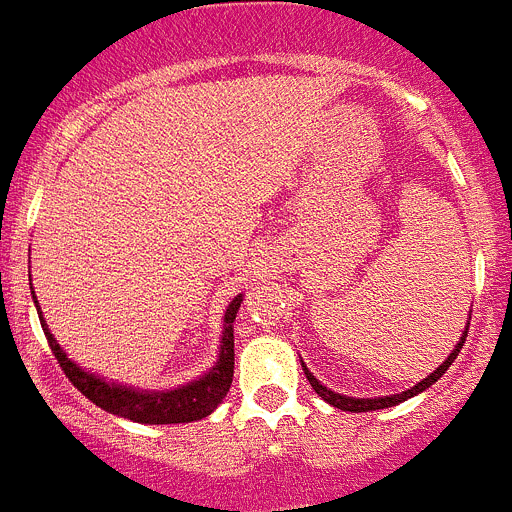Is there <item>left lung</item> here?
<instances>
[{"mask_svg": "<svg viewBox=\"0 0 512 512\" xmlns=\"http://www.w3.org/2000/svg\"><path fill=\"white\" fill-rule=\"evenodd\" d=\"M467 330H470V322H467ZM467 330L462 332V340L457 342V348H454L452 353H449V358L444 360V363L439 365V368L434 370V373H431L429 378H424V381H421V383H416V386L409 388V391L396 393V396H383V398H350V396H340V393H335V391H330V388L322 386V383L317 381V378H314L312 373H309L307 365H304V363H302V370H304V375H307L309 386H312L314 391H317V396L325 398V401L330 403V406H335V409L353 411V414H363V411H375V409H388V406H396V403L406 401V398L416 396V393H421V391H426V388H429V386H434V383H437L439 378H442V375H444V370H447L449 365H452L454 360H457L459 350H462V345H464V337H467Z\"/></svg>", "mask_w": 512, "mask_h": 512, "instance_id": "left-lung-1", "label": "left lung"}]
</instances>
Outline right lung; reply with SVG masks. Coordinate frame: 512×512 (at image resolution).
I'll list each match as a JSON object with an SVG mask.
<instances>
[{"mask_svg":"<svg viewBox=\"0 0 512 512\" xmlns=\"http://www.w3.org/2000/svg\"><path fill=\"white\" fill-rule=\"evenodd\" d=\"M243 297L238 294L228 309H225V332H223V345H220L218 363L210 373H205L200 381L182 386L177 391H164V393H147V391H134V388L116 386V383H106L98 375L86 373L81 370L68 355L63 353L55 337L50 335L48 325L42 320L40 325L48 337V345L53 355L58 358L60 368H63L65 378L73 383L88 401H93L98 409L109 411L114 416H124V419L137 421V424H187V421H198L203 416L213 414L218 409V403L223 401L228 388L233 383V322H236V312L241 307ZM37 307V299H35Z\"/></svg>","mask_w":512,"mask_h":512,"instance_id":"1","label":"right lung"}]
</instances>
